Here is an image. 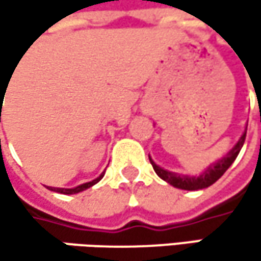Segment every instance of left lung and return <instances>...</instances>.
<instances>
[{
	"mask_svg": "<svg viewBox=\"0 0 261 261\" xmlns=\"http://www.w3.org/2000/svg\"><path fill=\"white\" fill-rule=\"evenodd\" d=\"M245 136H246V131L243 133V136L240 137V140L236 143V146L225 155L222 157L221 160H218L215 165H210L207 168V171H204L199 177H184V175H178L175 172H169L166 169H162L160 166H157L151 157H149V162L155 171V174L165 180L166 182H169L171 186L177 187V189H182V190H199V189H205L208 186H212L213 182H216L224 174L225 171L233 165V162L236 160V157L239 155L243 143H245Z\"/></svg>",
	"mask_w": 261,
	"mask_h": 261,
	"instance_id": "left-lung-1",
	"label": "left lung"
}]
</instances>
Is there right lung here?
Returning a JSON list of instances; mask_svg holds the SVG:
<instances>
[{"mask_svg":"<svg viewBox=\"0 0 261 261\" xmlns=\"http://www.w3.org/2000/svg\"><path fill=\"white\" fill-rule=\"evenodd\" d=\"M95 181H98V180H95ZM95 181L86 182V184L79 186V187H75V189H54V190H57V192H60V193H66V195H71V193H79V192H81V190H84V189H87V187L93 186V184H95Z\"/></svg>","mask_w":261,"mask_h":261,"instance_id":"obj_1","label":"right lung"}]
</instances>
